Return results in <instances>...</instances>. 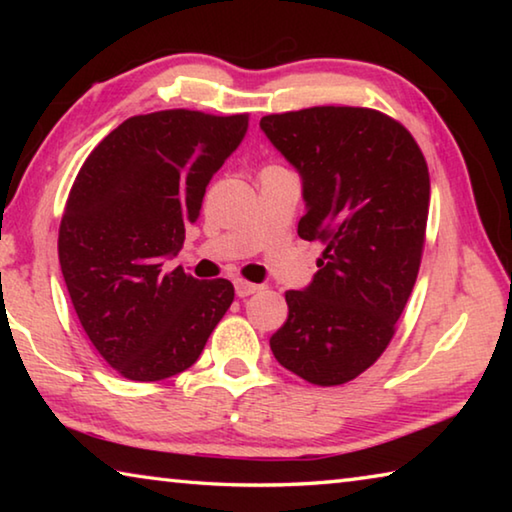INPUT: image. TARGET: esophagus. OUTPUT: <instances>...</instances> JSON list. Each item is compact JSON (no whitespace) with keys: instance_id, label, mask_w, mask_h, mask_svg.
Instances as JSON below:
<instances>
[{"instance_id":"1","label":"esophagus","mask_w":512,"mask_h":512,"mask_svg":"<svg viewBox=\"0 0 512 512\" xmlns=\"http://www.w3.org/2000/svg\"><path fill=\"white\" fill-rule=\"evenodd\" d=\"M235 289H237V296H239V298H248V296H253V293L262 291V287H259V284L246 282V280H237V282H235Z\"/></svg>"}]
</instances>
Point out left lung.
Wrapping results in <instances>:
<instances>
[{"mask_svg": "<svg viewBox=\"0 0 512 512\" xmlns=\"http://www.w3.org/2000/svg\"><path fill=\"white\" fill-rule=\"evenodd\" d=\"M259 126L302 176L298 235L323 244L314 282L284 293L289 318L271 350L309 384H348L388 348L418 277L427 160L400 121L372 108L314 106Z\"/></svg>", "mask_w": 512, "mask_h": 512, "instance_id": "1", "label": "left lung"}]
</instances>
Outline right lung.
Segmentation results:
<instances>
[{"mask_svg": "<svg viewBox=\"0 0 512 512\" xmlns=\"http://www.w3.org/2000/svg\"><path fill=\"white\" fill-rule=\"evenodd\" d=\"M246 128L248 112L135 115L76 173L58 228L60 271L85 334L121 377L160 381L187 370L235 300L230 280H196L164 262Z\"/></svg>", "mask_w": 512, "mask_h": 512, "instance_id": "obj_1", "label": "right lung"}]
</instances>
